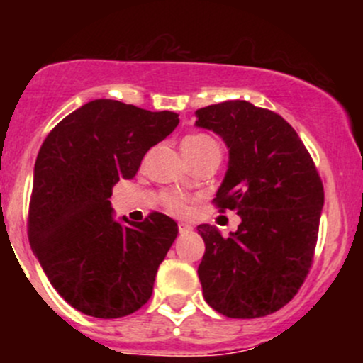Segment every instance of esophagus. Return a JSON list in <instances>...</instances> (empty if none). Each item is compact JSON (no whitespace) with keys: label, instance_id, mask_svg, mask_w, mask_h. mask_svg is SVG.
I'll return each instance as SVG.
<instances>
[{"label":"esophagus","instance_id":"34e87169","mask_svg":"<svg viewBox=\"0 0 363 363\" xmlns=\"http://www.w3.org/2000/svg\"><path fill=\"white\" fill-rule=\"evenodd\" d=\"M191 230H193V227H191V225L179 223V232H181V234H187V232H191Z\"/></svg>","mask_w":363,"mask_h":363}]
</instances>
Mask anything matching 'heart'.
Listing matches in <instances>:
<instances>
[{
	"instance_id": "b5f03b06",
	"label": "heart",
	"mask_w": 363,
	"mask_h": 363,
	"mask_svg": "<svg viewBox=\"0 0 363 363\" xmlns=\"http://www.w3.org/2000/svg\"><path fill=\"white\" fill-rule=\"evenodd\" d=\"M181 150H182V155L189 160V158L193 157L203 155V153L211 152V150H220V148H218V143H216L211 136L198 133V135L186 136L181 143ZM164 201H165V206H167V210L174 215H186L187 211H189L187 199L179 194H167L164 198Z\"/></svg>"
}]
</instances>
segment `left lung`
I'll return each instance as SVG.
<instances>
[{"label":"left lung","instance_id":"8db88e82","mask_svg":"<svg viewBox=\"0 0 363 363\" xmlns=\"http://www.w3.org/2000/svg\"><path fill=\"white\" fill-rule=\"evenodd\" d=\"M194 116V126L213 131L228 148L215 203L240 216L228 237L198 225L206 247L198 266L203 297L227 318H262L289 303L309 273L323 182L281 116L247 101L220 102Z\"/></svg>","mask_w":363,"mask_h":363}]
</instances>
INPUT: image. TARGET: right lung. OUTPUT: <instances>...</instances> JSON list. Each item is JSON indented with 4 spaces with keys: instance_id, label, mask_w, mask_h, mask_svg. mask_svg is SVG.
<instances>
[{
    "instance_id": "right-lung-1",
    "label": "right lung",
    "mask_w": 363,
    "mask_h": 363,
    "mask_svg": "<svg viewBox=\"0 0 363 363\" xmlns=\"http://www.w3.org/2000/svg\"><path fill=\"white\" fill-rule=\"evenodd\" d=\"M177 124L176 112L97 99L66 116L39 150L28 240L51 285L83 314L123 318L152 297L177 223L162 213L118 220L109 198Z\"/></svg>"
}]
</instances>
